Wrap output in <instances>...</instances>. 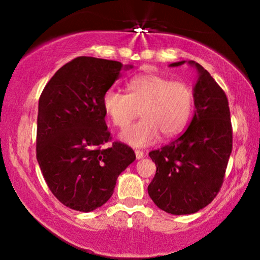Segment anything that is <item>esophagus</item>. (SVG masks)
Segmentation results:
<instances>
[{
  "mask_svg": "<svg viewBox=\"0 0 260 260\" xmlns=\"http://www.w3.org/2000/svg\"><path fill=\"white\" fill-rule=\"evenodd\" d=\"M144 151L143 150H136V156L137 159H142V157H144Z\"/></svg>",
  "mask_w": 260,
  "mask_h": 260,
  "instance_id": "1",
  "label": "esophagus"
}]
</instances>
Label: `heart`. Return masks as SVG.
<instances>
[{"instance_id":"1","label":"heart","mask_w":260,"mask_h":260,"mask_svg":"<svg viewBox=\"0 0 260 260\" xmlns=\"http://www.w3.org/2000/svg\"><path fill=\"white\" fill-rule=\"evenodd\" d=\"M127 94L110 89L103 98L104 111L117 128H124L141 113L139 122L126 128L121 139L133 147L153 144L159 134L174 137L187 126L194 111V91L182 80L145 73L128 80Z\"/></svg>"}]
</instances>
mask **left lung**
Instances as JSON below:
<instances>
[{"label":"left lung","mask_w":260,"mask_h":260,"mask_svg":"<svg viewBox=\"0 0 260 260\" xmlns=\"http://www.w3.org/2000/svg\"><path fill=\"white\" fill-rule=\"evenodd\" d=\"M184 61L171 63L181 66ZM196 66V111L178 138L149 153L156 174L148 193L161 210L174 215L197 213L220 192L232 151V124L229 100L207 70Z\"/></svg>","instance_id":"obj_1"}]
</instances>
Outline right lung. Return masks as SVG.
Masks as SVG:
<instances>
[{
    "mask_svg": "<svg viewBox=\"0 0 260 260\" xmlns=\"http://www.w3.org/2000/svg\"><path fill=\"white\" fill-rule=\"evenodd\" d=\"M122 63L80 56L62 66L39 99L37 159L52 194L66 207L95 210L112 196L116 180L136 159L112 137L103 98Z\"/></svg>",
    "mask_w": 260,
    "mask_h": 260,
    "instance_id": "add662e5",
    "label": "right lung"
}]
</instances>
